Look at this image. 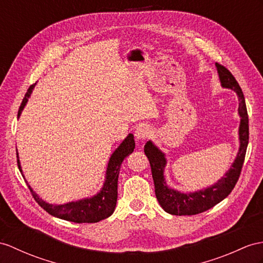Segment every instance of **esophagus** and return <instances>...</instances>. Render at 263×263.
<instances>
[{"mask_svg": "<svg viewBox=\"0 0 263 263\" xmlns=\"http://www.w3.org/2000/svg\"><path fill=\"white\" fill-rule=\"evenodd\" d=\"M134 135H135L136 139H138V140L147 139L151 136V128L145 124L139 125V126H137L135 132H134Z\"/></svg>", "mask_w": 263, "mask_h": 263, "instance_id": "1", "label": "esophagus"}]
</instances>
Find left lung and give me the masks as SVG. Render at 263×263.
<instances>
[{
  "mask_svg": "<svg viewBox=\"0 0 263 263\" xmlns=\"http://www.w3.org/2000/svg\"><path fill=\"white\" fill-rule=\"evenodd\" d=\"M215 66L217 73H219L221 86L223 88L231 89L239 99V152L230 168L216 183L200 191L182 193L180 191L170 187L166 183L164 172L167 159L165 157V154L152 140H148L144 147V152L151 164L156 198L165 212L172 215H195L210 210L217 203L223 201L234 189L239 180L243 162H245L249 143V118L245 96L232 73L219 63H215Z\"/></svg>",
  "mask_w": 263,
  "mask_h": 263,
  "instance_id": "1",
  "label": "left lung"
}]
</instances>
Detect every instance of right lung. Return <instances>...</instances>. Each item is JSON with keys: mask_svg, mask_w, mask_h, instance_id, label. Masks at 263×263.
<instances>
[{"mask_svg": "<svg viewBox=\"0 0 263 263\" xmlns=\"http://www.w3.org/2000/svg\"><path fill=\"white\" fill-rule=\"evenodd\" d=\"M34 87L35 85H32L28 89V92L25 93V97L23 98L20 109H18L17 112V118L21 116L22 110L24 109L25 105H27ZM134 148H135V139H134L133 134H129V135L120 143V145L111 154L107 166L104 185H102V187L98 193L91 197L81 198V200L68 202L66 204H50L47 203L46 201H43L33 191V189L30 186L28 182H27L34 200L43 210H46L49 214L55 217H59V219L74 223L99 222L101 220L107 219V217H109L114 213L117 203V186L120 165L123 163L124 159L134 152ZM16 155L18 170H20L22 176L24 177L20 159H18V154H16Z\"/></svg>", "mask_w": 263, "mask_h": 263, "instance_id": "add662e5", "label": "right lung"}]
</instances>
